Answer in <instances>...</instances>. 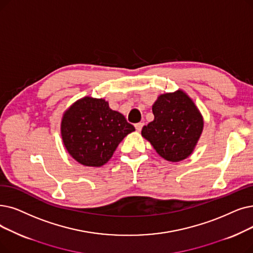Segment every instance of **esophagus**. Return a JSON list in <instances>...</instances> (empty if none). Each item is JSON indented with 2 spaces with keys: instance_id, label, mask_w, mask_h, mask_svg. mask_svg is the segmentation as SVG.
Wrapping results in <instances>:
<instances>
[{
  "instance_id": "1",
  "label": "esophagus",
  "mask_w": 253,
  "mask_h": 253,
  "mask_svg": "<svg viewBox=\"0 0 253 253\" xmlns=\"http://www.w3.org/2000/svg\"><path fill=\"white\" fill-rule=\"evenodd\" d=\"M134 126H135L136 131H138V132H139V131H140L141 128H142V126H144V123H137V124H135Z\"/></svg>"
}]
</instances>
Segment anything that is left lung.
<instances>
[{"label": "left lung", "mask_w": 253, "mask_h": 253, "mask_svg": "<svg viewBox=\"0 0 253 253\" xmlns=\"http://www.w3.org/2000/svg\"><path fill=\"white\" fill-rule=\"evenodd\" d=\"M152 111L154 120L142 127L141 136L163 159L179 162L188 158L204 129L203 115L188 94L180 89L161 94Z\"/></svg>", "instance_id": "8db88e82"}]
</instances>
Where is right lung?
<instances>
[{"label":"right lung","mask_w":253,"mask_h":253,"mask_svg":"<svg viewBox=\"0 0 253 253\" xmlns=\"http://www.w3.org/2000/svg\"><path fill=\"white\" fill-rule=\"evenodd\" d=\"M135 128L105 99L85 96L63 114L61 136L69 155L84 167L100 168Z\"/></svg>","instance_id":"add662e5"}]
</instances>
